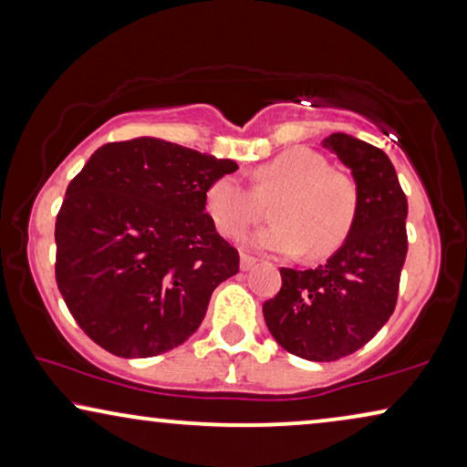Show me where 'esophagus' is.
<instances>
[{
	"instance_id": "obj_1",
	"label": "esophagus",
	"mask_w": 467,
	"mask_h": 467,
	"mask_svg": "<svg viewBox=\"0 0 467 467\" xmlns=\"http://www.w3.org/2000/svg\"><path fill=\"white\" fill-rule=\"evenodd\" d=\"M255 260L254 255H247V254H241V271H249V268L255 266Z\"/></svg>"
}]
</instances>
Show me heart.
Returning <instances> with one entry per match:
<instances>
[{
    "instance_id": "heart-1",
    "label": "heart",
    "mask_w": 467,
    "mask_h": 467,
    "mask_svg": "<svg viewBox=\"0 0 467 467\" xmlns=\"http://www.w3.org/2000/svg\"><path fill=\"white\" fill-rule=\"evenodd\" d=\"M275 224L252 236V245L275 254L321 258L343 245L356 224L359 190L351 175L330 169L311 148H290L254 169V188L220 175L205 190V212L222 236L239 239L273 201Z\"/></svg>"
}]
</instances>
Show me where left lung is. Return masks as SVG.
Listing matches in <instances>:
<instances>
[{"label":"left lung","instance_id":"8db88e82","mask_svg":"<svg viewBox=\"0 0 467 467\" xmlns=\"http://www.w3.org/2000/svg\"><path fill=\"white\" fill-rule=\"evenodd\" d=\"M359 190L356 224L326 265L281 268V290L262 311L273 338L302 359L334 362L374 338L398 302L409 252V201L383 150L345 133L326 137Z\"/></svg>","mask_w":467,"mask_h":467}]
</instances>
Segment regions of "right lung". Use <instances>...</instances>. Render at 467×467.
<instances>
[{
	"label": "right lung",
	"mask_w": 467,
	"mask_h": 467,
	"mask_svg": "<svg viewBox=\"0 0 467 467\" xmlns=\"http://www.w3.org/2000/svg\"><path fill=\"white\" fill-rule=\"evenodd\" d=\"M239 169L154 137L105 143L69 182L57 215L58 292L84 334L118 358L167 353L199 330L239 273L205 190Z\"/></svg>",
	"instance_id": "right-lung-1"
}]
</instances>
